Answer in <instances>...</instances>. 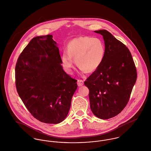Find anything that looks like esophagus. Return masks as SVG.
Returning <instances> with one entry per match:
<instances>
[{"label": "esophagus", "mask_w": 151, "mask_h": 151, "mask_svg": "<svg viewBox=\"0 0 151 151\" xmlns=\"http://www.w3.org/2000/svg\"><path fill=\"white\" fill-rule=\"evenodd\" d=\"M77 85H78V86H81L83 85V81L81 80H78Z\"/></svg>", "instance_id": "1"}]
</instances>
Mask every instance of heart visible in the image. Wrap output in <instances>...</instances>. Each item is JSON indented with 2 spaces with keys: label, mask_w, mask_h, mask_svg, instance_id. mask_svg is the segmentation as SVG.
Here are the masks:
<instances>
[{
  "label": "heart",
  "mask_w": 151,
  "mask_h": 151,
  "mask_svg": "<svg viewBox=\"0 0 151 151\" xmlns=\"http://www.w3.org/2000/svg\"><path fill=\"white\" fill-rule=\"evenodd\" d=\"M105 45L99 38L80 37L69 42L67 51H63L61 60L63 68L71 73L75 59L77 66L86 73H92L98 69L105 56Z\"/></svg>",
  "instance_id": "b5f03b06"
}]
</instances>
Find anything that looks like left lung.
Segmentation results:
<instances>
[{"mask_svg":"<svg viewBox=\"0 0 151 151\" xmlns=\"http://www.w3.org/2000/svg\"><path fill=\"white\" fill-rule=\"evenodd\" d=\"M103 36L105 56L101 66L84 82L89 90L90 107L99 118L119 114L127 105L137 80V70L129 50L106 30Z\"/></svg>","mask_w":151,"mask_h":151,"instance_id":"left-lung-1","label":"left lung"}]
</instances>
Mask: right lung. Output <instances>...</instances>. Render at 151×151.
<instances>
[{
    "instance_id": "obj_1",
    "label": "right lung",
    "mask_w": 151,
    "mask_h": 151,
    "mask_svg": "<svg viewBox=\"0 0 151 151\" xmlns=\"http://www.w3.org/2000/svg\"><path fill=\"white\" fill-rule=\"evenodd\" d=\"M51 35L33 38L15 66L17 92L32 115L45 124L67 116L77 80L63 70L56 42Z\"/></svg>"
}]
</instances>
